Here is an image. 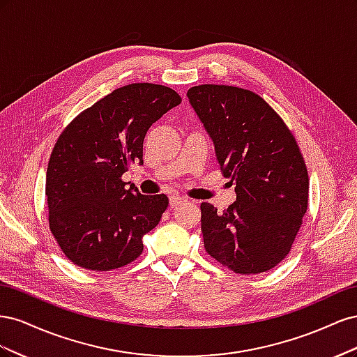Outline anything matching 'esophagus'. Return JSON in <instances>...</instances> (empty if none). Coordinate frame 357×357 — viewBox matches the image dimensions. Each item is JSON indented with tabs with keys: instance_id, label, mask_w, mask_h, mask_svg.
Here are the masks:
<instances>
[{
	"instance_id": "1",
	"label": "esophagus",
	"mask_w": 357,
	"mask_h": 357,
	"mask_svg": "<svg viewBox=\"0 0 357 357\" xmlns=\"http://www.w3.org/2000/svg\"><path fill=\"white\" fill-rule=\"evenodd\" d=\"M186 201V198L185 197H180V195H172L171 198H169V205L172 208L174 207H177V205H180L181 202H185Z\"/></svg>"
}]
</instances>
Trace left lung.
<instances>
[{
  "instance_id": "left-lung-1",
  "label": "left lung",
  "mask_w": 357,
  "mask_h": 357,
  "mask_svg": "<svg viewBox=\"0 0 357 357\" xmlns=\"http://www.w3.org/2000/svg\"><path fill=\"white\" fill-rule=\"evenodd\" d=\"M188 98L213 139L222 174L236 185V201L225 211L201 204L205 250L236 274L269 271L289 255L308 208V171L296 139L248 89L199 84Z\"/></svg>"
}]
</instances>
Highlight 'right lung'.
I'll list each match as a JSON object with an SVG mask.
<instances>
[{
  "mask_svg": "<svg viewBox=\"0 0 357 357\" xmlns=\"http://www.w3.org/2000/svg\"><path fill=\"white\" fill-rule=\"evenodd\" d=\"M180 102L167 86L126 84L63 129L49 159L46 197L49 228L73 264L110 271L143 253V236L159 223L168 197L142 195L122 176L143 164L149 128Z\"/></svg>",
  "mask_w": 357,
  "mask_h": 357,
  "instance_id": "right-lung-1",
  "label": "right lung"
}]
</instances>
